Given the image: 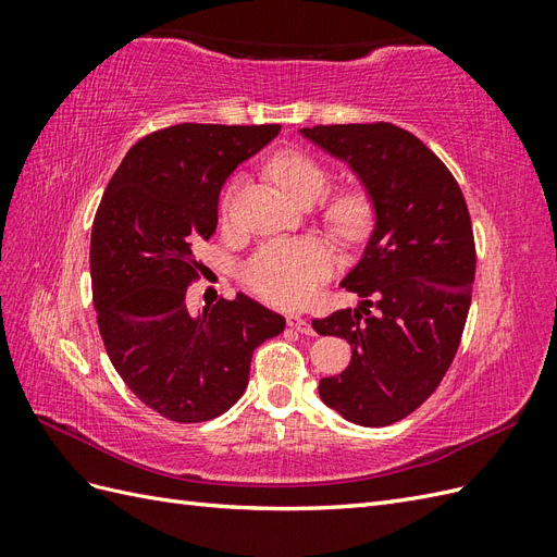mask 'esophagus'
Instances as JSON below:
<instances>
[{"label":"esophagus","instance_id":"esophagus-1","mask_svg":"<svg viewBox=\"0 0 557 557\" xmlns=\"http://www.w3.org/2000/svg\"><path fill=\"white\" fill-rule=\"evenodd\" d=\"M288 325H290L293 330L301 332V334H315L313 325L309 323V320H307V318H301L299 313H288Z\"/></svg>","mask_w":557,"mask_h":557}]
</instances>
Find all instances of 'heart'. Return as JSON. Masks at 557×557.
I'll return each instance as SVG.
<instances>
[{
	"label": "heart",
	"mask_w": 557,
	"mask_h": 557,
	"mask_svg": "<svg viewBox=\"0 0 557 557\" xmlns=\"http://www.w3.org/2000/svg\"><path fill=\"white\" fill-rule=\"evenodd\" d=\"M269 174L297 201H313L323 195L327 172L307 150H283L269 162ZM232 193L225 197L230 207ZM330 225L344 239H358L372 223V199L362 188H344L336 193L325 209ZM332 252L318 239H288L264 244L252 252L242 269L250 290L283 307H299L309 301L320 281L332 269Z\"/></svg>",
	"instance_id": "1"
}]
</instances>
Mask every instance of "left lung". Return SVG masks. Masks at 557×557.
<instances>
[{
  "label": "left lung",
  "instance_id": "1",
  "mask_svg": "<svg viewBox=\"0 0 557 557\" xmlns=\"http://www.w3.org/2000/svg\"><path fill=\"white\" fill-rule=\"evenodd\" d=\"M301 134L358 174L376 211L362 260L342 281L362 305L311 323L352 348L350 364L320 379L318 393L350 423L393 425L440 387L462 339L476 272L467 201L448 166L397 125Z\"/></svg>",
  "mask_w": 557,
  "mask_h": 557
}]
</instances>
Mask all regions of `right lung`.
Returning <instances> with one entry per match:
<instances>
[{"label": "right lung", "mask_w": 557, "mask_h": 557, "mask_svg": "<svg viewBox=\"0 0 557 557\" xmlns=\"http://www.w3.org/2000/svg\"><path fill=\"white\" fill-rule=\"evenodd\" d=\"M281 125L181 123L146 134L109 181L92 223L90 276L111 364L148 409L201 423L237 401L252 350L285 318L237 293L188 307L195 246L218 225V195Z\"/></svg>", "instance_id": "right-lung-1"}]
</instances>
